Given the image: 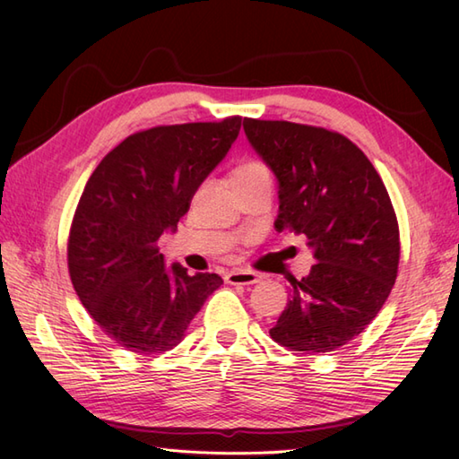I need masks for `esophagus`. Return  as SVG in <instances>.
I'll use <instances>...</instances> for the list:
<instances>
[{
    "label": "esophagus",
    "instance_id": "34e87169",
    "mask_svg": "<svg viewBox=\"0 0 459 459\" xmlns=\"http://www.w3.org/2000/svg\"><path fill=\"white\" fill-rule=\"evenodd\" d=\"M224 280H227V284H232V286H252L256 284L260 276L252 270H232L224 276Z\"/></svg>",
    "mask_w": 459,
    "mask_h": 459
}]
</instances>
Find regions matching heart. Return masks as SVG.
<instances>
[{
  "label": "heart",
  "instance_id": "1",
  "mask_svg": "<svg viewBox=\"0 0 459 459\" xmlns=\"http://www.w3.org/2000/svg\"><path fill=\"white\" fill-rule=\"evenodd\" d=\"M268 169L260 161H245L232 173V179H255V178H266Z\"/></svg>",
  "mask_w": 459,
  "mask_h": 459
}]
</instances>
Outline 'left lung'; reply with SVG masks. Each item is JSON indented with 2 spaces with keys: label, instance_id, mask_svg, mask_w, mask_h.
Returning <instances> with one entry per match:
<instances>
[{
  "label": "left lung",
  "instance_id": "8db88e82",
  "mask_svg": "<svg viewBox=\"0 0 459 459\" xmlns=\"http://www.w3.org/2000/svg\"><path fill=\"white\" fill-rule=\"evenodd\" d=\"M245 134L278 179V232L306 235L316 264L291 280L270 329L291 351L329 353L377 317L398 272L391 197L373 163L345 135L284 120L245 118Z\"/></svg>",
  "mask_w": 459,
  "mask_h": 459
}]
</instances>
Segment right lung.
<instances>
[{"label": "right lung", "instance_id": "right-lung-1", "mask_svg": "<svg viewBox=\"0 0 459 459\" xmlns=\"http://www.w3.org/2000/svg\"><path fill=\"white\" fill-rule=\"evenodd\" d=\"M240 116L158 126L126 138L86 181L68 237L76 296L100 329L138 355L185 337L222 278L165 266L160 238L178 230L199 185L238 138Z\"/></svg>", "mask_w": 459, "mask_h": 459}]
</instances>
